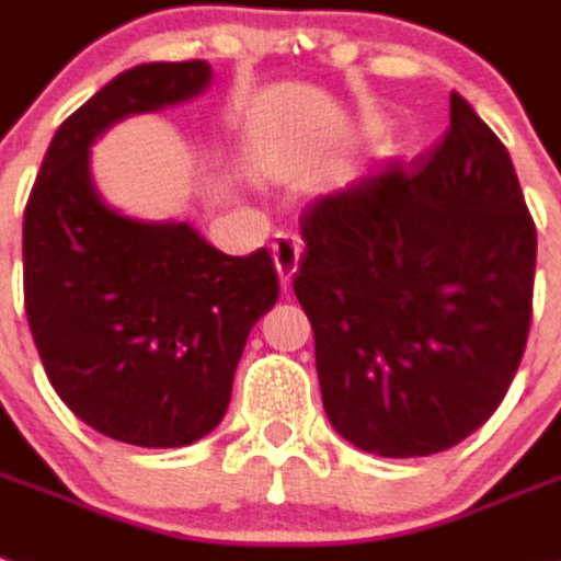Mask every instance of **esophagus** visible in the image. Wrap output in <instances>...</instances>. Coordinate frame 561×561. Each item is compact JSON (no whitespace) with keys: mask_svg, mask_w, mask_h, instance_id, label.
<instances>
[{"mask_svg":"<svg viewBox=\"0 0 561 561\" xmlns=\"http://www.w3.org/2000/svg\"><path fill=\"white\" fill-rule=\"evenodd\" d=\"M299 253H301V240L296 233H276L274 240V262L276 271H279L282 285L294 279L296 267H299Z\"/></svg>","mask_w":561,"mask_h":561,"instance_id":"1","label":"esophagus"}]
</instances>
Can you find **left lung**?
<instances>
[{
    "instance_id": "obj_1",
    "label": "left lung",
    "mask_w": 561,
    "mask_h": 561,
    "mask_svg": "<svg viewBox=\"0 0 561 561\" xmlns=\"http://www.w3.org/2000/svg\"><path fill=\"white\" fill-rule=\"evenodd\" d=\"M294 290L330 423L378 457L446 451L514 381L537 228L511 154L462 95L423 160L381 163L301 214Z\"/></svg>"
}]
</instances>
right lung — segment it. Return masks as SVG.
Segmentation results:
<instances>
[{"instance_id":"1","label":"right lung","mask_w":561,"mask_h":561,"mask_svg":"<svg viewBox=\"0 0 561 561\" xmlns=\"http://www.w3.org/2000/svg\"><path fill=\"white\" fill-rule=\"evenodd\" d=\"M208 84V61L112 78L58 126L24 208V310L47 378L87 426L144 449L222 421L248 333L279 299L265 248L228 256L188 222L112 208L92 180L90 146L110 126Z\"/></svg>"}]
</instances>
